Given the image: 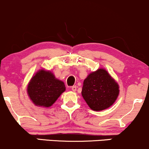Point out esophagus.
<instances>
[{
  "mask_svg": "<svg viewBox=\"0 0 149 149\" xmlns=\"http://www.w3.org/2000/svg\"><path fill=\"white\" fill-rule=\"evenodd\" d=\"M76 89H77L76 85H73V86L71 87V90H72V91H73V92L76 91Z\"/></svg>",
  "mask_w": 149,
  "mask_h": 149,
  "instance_id": "obj_1",
  "label": "esophagus"
}]
</instances>
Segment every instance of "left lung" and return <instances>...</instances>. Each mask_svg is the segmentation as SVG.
<instances>
[{"mask_svg":"<svg viewBox=\"0 0 149 149\" xmlns=\"http://www.w3.org/2000/svg\"><path fill=\"white\" fill-rule=\"evenodd\" d=\"M82 96L93 111H102L115 102L119 87L105 69L90 73L83 82Z\"/></svg>","mask_w":149,"mask_h":149,"instance_id":"8db88e82","label":"left lung"}]
</instances>
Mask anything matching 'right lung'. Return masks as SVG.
<instances>
[{
    "instance_id": "1",
    "label": "right lung",
    "mask_w": 149,
    "mask_h": 149,
    "mask_svg": "<svg viewBox=\"0 0 149 149\" xmlns=\"http://www.w3.org/2000/svg\"><path fill=\"white\" fill-rule=\"evenodd\" d=\"M66 90L64 83L49 71L40 70L29 82L27 92L34 104L49 107Z\"/></svg>"
}]
</instances>
